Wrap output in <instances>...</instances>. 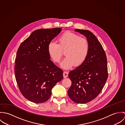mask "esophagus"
<instances>
[{"instance_id":"34e87169","label":"esophagus","mask_w":125,"mask_h":125,"mask_svg":"<svg viewBox=\"0 0 125 125\" xmlns=\"http://www.w3.org/2000/svg\"><path fill=\"white\" fill-rule=\"evenodd\" d=\"M63 75L64 78H66L68 75V72L66 71L63 72Z\"/></svg>"}]
</instances>
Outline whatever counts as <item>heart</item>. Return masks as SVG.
<instances>
[{"label": "heart", "mask_w": 125, "mask_h": 125, "mask_svg": "<svg viewBox=\"0 0 125 125\" xmlns=\"http://www.w3.org/2000/svg\"><path fill=\"white\" fill-rule=\"evenodd\" d=\"M58 44L50 42L48 52L50 58L55 62H59L62 56V51L66 56L61 63L62 68L68 69L74 65L78 67L82 65L89 55V46L87 39L71 32H66L60 36Z\"/></svg>", "instance_id": "heart-1"}]
</instances>
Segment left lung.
Wrapping results in <instances>:
<instances>
[{"label":"left lung","instance_id":"8db88e82","mask_svg":"<svg viewBox=\"0 0 125 125\" xmlns=\"http://www.w3.org/2000/svg\"><path fill=\"white\" fill-rule=\"evenodd\" d=\"M85 36L89 51L86 61L80 66L69 72L71 86L68 94L77 104H86L94 99L101 92L108 78L107 58L98 39L87 30L75 29Z\"/></svg>","mask_w":125,"mask_h":125}]
</instances>
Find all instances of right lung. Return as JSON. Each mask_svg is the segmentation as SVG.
<instances>
[{
    "label": "right lung",
    "instance_id": "1",
    "mask_svg": "<svg viewBox=\"0 0 125 125\" xmlns=\"http://www.w3.org/2000/svg\"><path fill=\"white\" fill-rule=\"evenodd\" d=\"M61 31V28L36 30L17 51L15 74L18 87L26 99L34 103L47 101L54 86L63 79L62 70L50 60L48 52L49 43Z\"/></svg>",
    "mask_w": 125,
    "mask_h": 125
}]
</instances>
